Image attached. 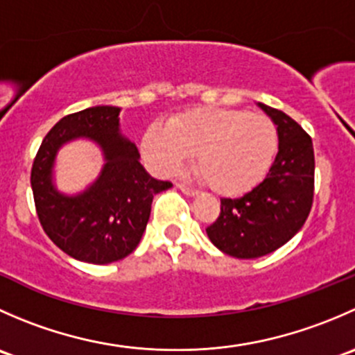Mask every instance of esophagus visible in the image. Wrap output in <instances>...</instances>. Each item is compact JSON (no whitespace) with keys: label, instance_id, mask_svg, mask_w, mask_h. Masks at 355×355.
<instances>
[{"label":"esophagus","instance_id":"34e87169","mask_svg":"<svg viewBox=\"0 0 355 355\" xmlns=\"http://www.w3.org/2000/svg\"><path fill=\"white\" fill-rule=\"evenodd\" d=\"M177 187H178V191H182L185 196H189V198H196V196L199 194L198 191H194V189H191V187H185V185H182V184H178Z\"/></svg>","mask_w":355,"mask_h":355}]
</instances>
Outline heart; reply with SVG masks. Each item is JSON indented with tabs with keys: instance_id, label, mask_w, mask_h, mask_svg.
<instances>
[{
	"instance_id": "b5f03b06",
	"label": "heart",
	"mask_w": 355,
	"mask_h": 355,
	"mask_svg": "<svg viewBox=\"0 0 355 355\" xmlns=\"http://www.w3.org/2000/svg\"><path fill=\"white\" fill-rule=\"evenodd\" d=\"M277 148V127L268 116L211 106L171 118L166 127L151 125L142 137L153 170L170 177L196 153L199 175L221 196L252 189L271 166Z\"/></svg>"
}]
</instances>
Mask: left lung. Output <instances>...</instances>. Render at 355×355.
<instances>
[{"instance_id":"obj_1","label":"left lung","mask_w":355,"mask_h":355,"mask_svg":"<svg viewBox=\"0 0 355 355\" xmlns=\"http://www.w3.org/2000/svg\"><path fill=\"white\" fill-rule=\"evenodd\" d=\"M257 106L277 125V157L252 191L239 199H221L220 216L206 228L221 252L239 259L266 256L287 244L306 223L314 196L311 137L284 111Z\"/></svg>"}]
</instances>
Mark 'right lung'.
Here are the masks:
<instances>
[{
	"mask_svg": "<svg viewBox=\"0 0 355 355\" xmlns=\"http://www.w3.org/2000/svg\"><path fill=\"white\" fill-rule=\"evenodd\" d=\"M120 108L92 106L63 116L42 141L31 171L35 211L46 235L73 259L108 264L134 252L151 214L153 198L171 187L141 164L134 142L120 134ZM75 138L102 148L105 164L85 191L62 195L52 184L55 153Z\"/></svg>",
	"mask_w": 355,
	"mask_h": 355,
	"instance_id": "right-lung-1",
	"label": "right lung"
}]
</instances>
